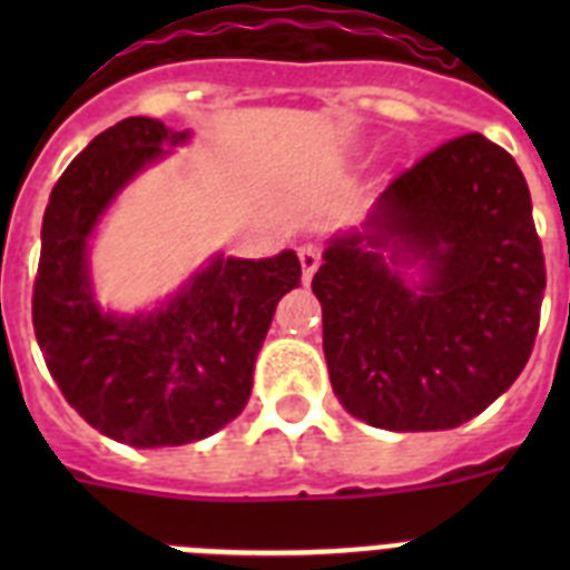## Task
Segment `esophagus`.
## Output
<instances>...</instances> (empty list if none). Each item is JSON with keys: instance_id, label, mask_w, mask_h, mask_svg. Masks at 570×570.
<instances>
[{"instance_id": "obj_1", "label": "esophagus", "mask_w": 570, "mask_h": 570, "mask_svg": "<svg viewBox=\"0 0 570 570\" xmlns=\"http://www.w3.org/2000/svg\"><path fill=\"white\" fill-rule=\"evenodd\" d=\"M299 265H302V279L311 282V276H314V271L320 268V248L316 245H302L299 250Z\"/></svg>"}]
</instances>
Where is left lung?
<instances>
[{
  "mask_svg": "<svg viewBox=\"0 0 570 570\" xmlns=\"http://www.w3.org/2000/svg\"><path fill=\"white\" fill-rule=\"evenodd\" d=\"M322 351L347 414L448 431L522 374L546 291L531 194L482 134L440 145L328 239L311 282Z\"/></svg>",
  "mask_w": 570,
  "mask_h": 570,
  "instance_id": "1",
  "label": "left lung"
}]
</instances>
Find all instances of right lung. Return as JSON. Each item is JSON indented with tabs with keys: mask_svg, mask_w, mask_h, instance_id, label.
<instances>
[{
	"mask_svg": "<svg viewBox=\"0 0 570 570\" xmlns=\"http://www.w3.org/2000/svg\"><path fill=\"white\" fill-rule=\"evenodd\" d=\"M190 136L150 116L122 119L59 176L42 219L33 331L45 365L88 425L134 448L188 445L236 420L276 305L299 288L296 250L210 254L150 308L119 314L97 299L90 242L105 214Z\"/></svg>",
	"mask_w": 570,
	"mask_h": 570,
	"instance_id": "add662e5",
	"label": "right lung"
}]
</instances>
